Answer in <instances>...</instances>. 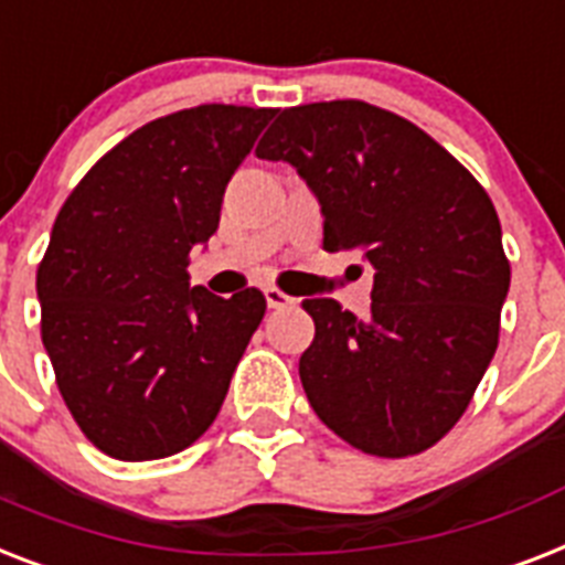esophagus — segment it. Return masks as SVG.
Instances as JSON below:
<instances>
[{
	"instance_id": "obj_1",
	"label": "esophagus",
	"mask_w": 565,
	"mask_h": 565,
	"mask_svg": "<svg viewBox=\"0 0 565 565\" xmlns=\"http://www.w3.org/2000/svg\"><path fill=\"white\" fill-rule=\"evenodd\" d=\"M264 296H267V305L273 307V310H281V307L296 305V298L287 296L284 290H278V287H267V290H264Z\"/></svg>"
}]
</instances>
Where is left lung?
Here are the masks:
<instances>
[{
  "instance_id": "obj_1",
  "label": "left lung",
  "mask_w": 565,
  "mask_h": 565,
  "mask_svg": "<svg viewBox=\"0 0 565 565\" xmlns=\"http://www.w3.org/2000/svg\"><path fill=\"white\" fill-rule=\"evenodd\" d=\"M319 196L322 246L374 269L371 316L305 298L316 337L298 374L328 429L380 458L438 444L499 345L511 260L488 191L406 118L365 100L284 109L255 148Z\"/></svg>"
}]
</instances>
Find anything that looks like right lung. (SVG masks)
Masks as SVG:
<instances>
[{
  "label": "right lung",
  "instance_id": "1",
  "mask_svg": "<svg viewBox=\"0 0 565 565\" xmlns=\"http://www.w3.org/2000/svg\"><path fill=\"white\" fill-rule=\"evenodd\" d=\"M273 116L203 104L156 118L100 156L54 220L40 333L75 424L107 456L182 452L226 401L267 298L188 287L185 269Z\"/></svg>",
  "mask_w": 565,
  "mask_h": 565
}]
</instances>
